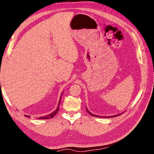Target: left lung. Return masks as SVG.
<instances>
[{
  "label": "left lung",
  "instance_id": "obj_1",
  "mask_svg": "<svg viewBox=\"0 0 154 154\" xmlns=\"http://www.w3.org/2000/svg\"><path fill=\"white\" fill-rule=\"evenodd\" d=\"M86 110H87V111H88V113H89L90 116H94V117H97V118H113V117H116V116H119V115H120L121 113H119V114H118V115H116V116H96V115H94V114H92V113H90V112L88 110V109H87V107H86Z\"/></svg>",
  "mask_w": 154,
  "mask_h": 154
}]
</instances>
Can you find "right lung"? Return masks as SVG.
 Instances as JSON below:
<instances>
[{"mask_svg": "<svg viewBox=\"0 0 154 154\" xmlns=\"http://www.w3.org/2000/svg\"><path fill=\"white\" fill-rule=\"evenodd\" d=\"M63 92L62 93V94L60 96V100H59V103H58V107H57V109H56L55 111H54V112H52L51 113L49 114V115H47V116H45L43 117H40V118H38L37 119H49V118H52L54 116H56V113H58V111L59 110V106H60V101H61V98H62V94H63ZM26 117H27V118H30V116H26Z\"/></svg>", "mask_w": 154, "mask_h": 154, "instance_id": "add662e5", "label": "right lung"}]
</instances>
